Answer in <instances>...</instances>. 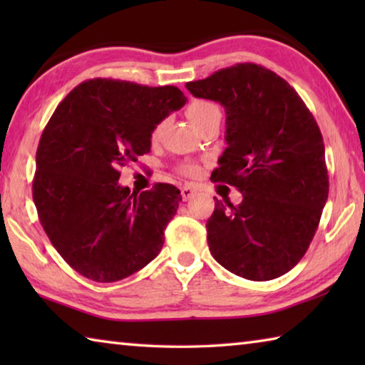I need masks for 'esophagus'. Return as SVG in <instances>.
Here are the masks:
<instances>
[{
    "instance_id": "esophagus-1",
    "label": "esophagus",
    "mask_w": 365,
    "mask_h": 365,
    "mask_svg": "<svg viewBox=\"0 0 365 365\" xmlns=\"http://www.w3.org/2000/svg\"><path fill=\"white\" fill-rule=\"evenodd\" d=\"M182 197H183V201H187V200H191V197H193L195 195H196V190L193 188V187H190V185H185V187H182Z\"/></svg>"
}]
</instances>
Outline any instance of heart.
Wrapping results in <instances>:
<instances>
[{"label": "heart", "instance_id": "heart-1", "mask_svg": "<svg viewBox=\"0 0 365 365\" xmlns=\"http://www.w3.org/2000/svg\"><path fill=\"white\" fill-rule=\"evenodd\" d=\"M187 115L190 117V120L195 123V125L200 128L201 125H205L206 122H209L214 117H220V109L215 103L209 101V100H196L193 103L188 104L187 108ZM165 127V120H160L159 123L153 127L151 130V140L158 141L160 138V135L164 132ZM185 174H195L196 168L195 165H185L183 168Z\"/></svg>", "mask_w": 365, "mask_h": 365}]
</instances>
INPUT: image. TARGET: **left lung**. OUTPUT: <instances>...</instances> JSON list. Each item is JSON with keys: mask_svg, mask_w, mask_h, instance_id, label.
Masks as SVG:
<instances>
[{"mask_svg": "<svg viewBox=\"0 0 365 365\" xmlns=\"http://www.w3.org/2000/svg\"><path fill=\"white\" fill-rule=\"evenodd\" d=\"M225 109L227 148L212 182L243 193L238 206L215 200L207 245L222 267L264 282L292 270L311 245L329 197L322 133L293 86L245 63L187 83Z\"/></svg>", "mask_w": 365, "mask_h": 365, "instance_id": "obj_1", "label": "left lung"}]
</instances>
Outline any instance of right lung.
<instances>
[{
	"mask_svg": "<svg viewBox=\"0 0 365 365\" xmlns=\"http://www.w3.org/2000/svg\"><path fill=\"white\" fill-rule=\"evenodd\" d=\"M177 86L93 78L54 110L36 150L34 202L49 242L80 275L127 279L159 255L180 190L158 183L130 193L123 165L151 150L153 127L180 109Z\"/></svg>",
	"mask_w": 365,
	"mask_h": 365,
	"instance_id": "obj_1",
	"label": "right lung"
}]
</instances>
